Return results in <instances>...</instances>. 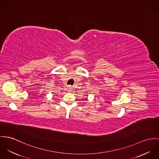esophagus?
Masks as SVG:
<instances>
[{"label":"esophagus","instance_id":"esophagus-1","mask_svg":"<svg viewBox=\"0 0 159 159\" xmlns=\"http://www.w3.org/2000/svg\"><path fill=\"white\" fill-rule=\"evenodd\" d=\"M67 91H71V89H72V87H71V86H69V87H67Z\"/></svg>","mask_w":159,"mask_h":159}]
</instances>
